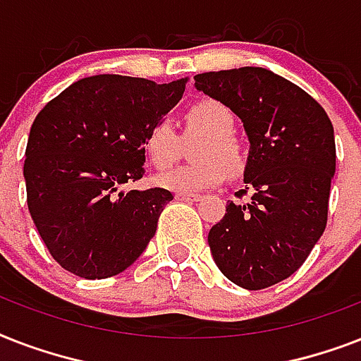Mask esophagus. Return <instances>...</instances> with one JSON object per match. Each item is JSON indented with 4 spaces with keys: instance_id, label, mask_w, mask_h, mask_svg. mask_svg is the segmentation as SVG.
Segmentation results:
<instances>
[{
    "instance_id": "obj_1",
    "label": "esophagus",
    "mask_w": 361,
    "mask_h": 361,
    "mask_svg": "<svg viewBox=\"0 0 361 361\" xmlns=\"http://www.w3.org/2000/svg\"><path fill=\"white\" fill-rule=\"evenodd\" d=\"M176 198L178 200H183V202H198L200 200V195H187V192H176Z\"/></svg>"
}]
</instances>
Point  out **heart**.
<instances>
[{
  "label": "heart",
  "instance_id": "b5f03b06",
  "mask_svg": "<svg viewBox=\"0 0 361 361\" xmlns=\"http://www.w3.org/2000/svg\"><path fill=\"white\" fill-rule=\"evenodd\" d=\"M189 129L206 135L200 144L197 159L200 163L174 166L157 176V185L174 192H195L214 189L225 183L228 172L236 174L243 169L245 157L240 142L232 136L234 114L226 104L215 99H202L187 110ZM180 136L169 120H159L149 127L144 147L149 161L159 169L169 166L178 153Z\"/></svg>",
  "mask_w": 361,
  "mask_h": 361
}]
</instances>
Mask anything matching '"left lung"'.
Listing matches in <instances>:
<instances>
[{
    "label": "left lung",
    "mask_w": 361,
    "mask_h": 361,
    "mask_svg": "<svg viewBox=\"0 0 361 361\" xmlns=\"http://www.w3.org/2000/svg\"><path fill=\"white\" fill-rule=\"evenodd\" d=\"M195 86L243 121L251 147L243 204H226L208 243L226 279L247 290L296 271L328 223L336 174L334 125L302 87L262 67L202 73Z\"/></svg>",
    "instance_id": "1"
}]
</instances>
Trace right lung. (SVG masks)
<instances>
[{
  "mask_svg": "<svg viewBox=\"0 0 361 361\" xmlns=\"http://www.w3.org/2000/svg\"><path fill=\"white\" fill-rule=\"evenodd\" d=\"M185 84L87 76L37 114L24 161L27 209L63 269L106 279L144 252L174 197L161 187H121L144 176L147 130L180 101Z\"/></svg>",
  "mask_w": 361,
  "mask_h": 361,
  "instance_id": "add662e5",
  "label": "right lung"
}]
</instances>
